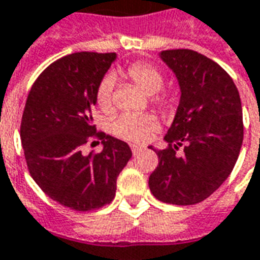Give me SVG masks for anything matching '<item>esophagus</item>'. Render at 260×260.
Returning <instances> with one entry per match:
<instances>
[{
    "mask_svg": "<svg viewBox=\"0 0 260 260\" xmlns=\"http://www.w3.org/2000/svg\"><path fill=\"white\" fill-rule=\"evenodd\" d=\"M131 150H132V153H134V155H138V153H139V152L142 150V146H138V145H132V146H131Z\"/></svg>",
    "mask_w": 260,
    "mask_h": 260,
    "instance_id": "34e87169",
    "label": "esophagus"
}]
</instances>
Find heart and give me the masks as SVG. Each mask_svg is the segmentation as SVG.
<instances>
[{"instance_id":"obj_1","label":"heart","mask_w":260,"mask_h":260,"mask_svg":"<svg viewBox=\"0 0 260 260\" xmlns=\"http://www.w3.org/2000/svg\"><path fill=\"white\" fill-rule=\"evenodd\" d=\"M126 76L136 86H139L148 94H155L165 84V74L155 63L150 61H135L126 69ZM115 80L112 74H105L97 86L95 99L101 110L108 111L112 105ZM174 104V94L172 91H161L155 99V105L161 111H169ZM156 128L153 117H135V115H119L110 125V129L115 136L128 142H142L149 134Z\"/></svg>"}]
</instances>
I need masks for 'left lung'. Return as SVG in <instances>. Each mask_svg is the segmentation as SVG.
<instances>
[{
  "label": "left lung",
  "mask_w": 260,
  "mask_h": 260,
  "mask_svg": "<svg viewBox=\"0 0 260 260\" xmlns=\"http://www.w3.org/2000/svg\"><path fill=\"white\" fill-rule=\"evenodd\" d=\"M160 57L179 80L181 97L165 135L168 148L155 150L159 165L149 188L163 203L193 206L210 197L237 163L244 141L241 99L231 76L204 54L172 49Z\"/></svg>",
  "instance_id": "obj_1"
}]
</instances>
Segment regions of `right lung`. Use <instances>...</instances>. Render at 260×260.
I'll use <instances>...</instances> for the list:
<instances>
[{"label": "right lung", "instance_id": "obj_1", "mask_svg": "<svg viewBox=\"0 0 260 260\" xmlns=\"http://www.w3.org/2000/svg\"><path fill=\"white\" fill-rule=\"evenodd\" d=\"M115 53L79 52L53 61L35 80L21 121L26 166L43 193L76 211L110 204L132 156L128 143L95 129L97 86ZM102 141L99 154L82 146Z\"/></svg>", "mask_w": 260, "mask_h": 260}]
</instances>
